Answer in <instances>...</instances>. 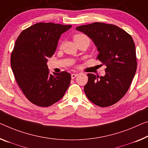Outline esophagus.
Here are the masks:
<instances>
[{"instance_id": "obj_1", "label": "esophagus", "mask_w": 148, "mask_h": 148, "mask_svg": "<svg viewBox=\"0 0 148 148\" xmlns=\"http://www.w3.org/2000/svg\"><path fill=\"white\" fill-rule=\"evenodd\" d=\"M77 75H78V74H77V73H73V74H71V79H75Z\"/></svg>"}]
</instances>
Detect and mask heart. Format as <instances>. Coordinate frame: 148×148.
Wrapping results in <instances>:
<instances>
[{
  "instance_id": "obj_1",
  "label": "heart",
  "mask_w": 148,
  "mask_h": 148,
  "mask_svg": "<svg viewBox=\"0 0 148 148\" xmlns=\"http://www.w3.org/2000/svg\"><path fill=\"white\" fill-rule=\"evenodd\" d=\"M73 40L75 42H77V41L84 40L87 43L88 45L89 44V39H88V38L85 34H75L73 36Z\"/></svg>"
}]
</instances>
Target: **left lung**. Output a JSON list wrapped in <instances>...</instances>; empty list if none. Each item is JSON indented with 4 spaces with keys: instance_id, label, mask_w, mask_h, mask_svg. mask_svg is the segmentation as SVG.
<instances>
[{
    "instance_id": "left-lung-1",
    "label": "left lung",
    "mask_w": 148,
    "mask_h": 148,
    "mask_svg": "<svg viewBox=\"0 0 148 148\" xmlns=\"http://www.w3.org/2000/svg\"><path fill=\"white\" fill-rule=\"evenodd\" d=\"M95 43L97 60L106 66L104 77L88 73L84 90L89 101L101 107L116 103L128 91L137 69L132 36L117 26L95 22L77 26Z\"/></svg>"
}]
</instances>
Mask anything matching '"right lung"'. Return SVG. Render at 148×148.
<instances>
[{
	"label": "right lung",
	"mask_w": 148,
	"mask_h": 148,
	"mask_svg": "<svg viewBox=\"0 0 148 148\" xmlns=\"http://www.w3.org/2000/svg\"><path fill=\"white\" fill-rule=\"evenodd\" d=\"M71 27L40 22L24 29L16 41L11 53V67L22 91L36 105H52L69 87L71 75L66 71L49 74L47 61L53 55L61 35Z\"/></svg>",
	"instance_id": "add662e5"
}]
</instances>
